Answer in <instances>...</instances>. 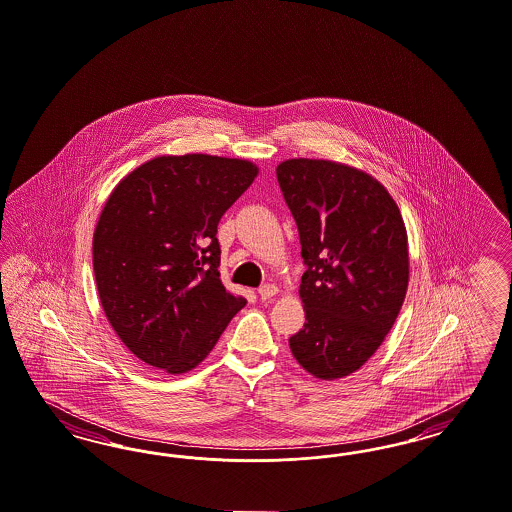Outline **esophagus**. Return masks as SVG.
I'll use <instances>...</instances> for the list:
<instances>
[{
    "mask_svg": "<svg viewBox=\"0 0 512 512\" xmlns=\"http://www.w3.org/2000/svg\"><path fill=\"white\" fill-rule=\"evenodd\" d=\"M277 292H279V288H277L275 284H264V286H260V290H258V294H260L262 300H269V298L277 296Z\"/></svg>",
    "mask_w": 512,
    "mask_h": 512,
    "instance_id": "1",
    "label": "esophagus"
}]
</instances>
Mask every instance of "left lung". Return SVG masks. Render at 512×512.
Returning <instances> with one entry per match:
<instances>
[{
  "instance_id": "left-lung-1",
  "label": "left lung",
  "mask_w": 512,
  "mask_h": 512,
  "mask_svg": "<svg viewBox=\"0 0 512 512\" xmlns=\"http://www.w3.org/2000/svg\"><path fill=\"white\" fill-rule=\"evenodd\" d=\"M307 269L305 324L288 343L305 372L340 379L370 359L397 321L408 290V235L378 180L326 159L277 167Z\"/></svg>"
}]
</instances>
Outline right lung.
I'll use <instances>...</instances> for the list:
<instances>
[{
  "label": "right lung",
  "instance_id": "1",
  "mask_svg": "<svg viewBox=\"0 0 512 512\" xmlns=\"http://www.w3.org/2000/svg\"><path fill=\"white\" fill-rule=\"evenodd\" d=\"M256 176L247 159L161 155L110 193L93 235L96 288L115 334L148 366L190 372L245 307L220 281L216 231Z\"/></svg>",
  "mask_w": 512,
  "mask_h": 512
}]
</instances>
